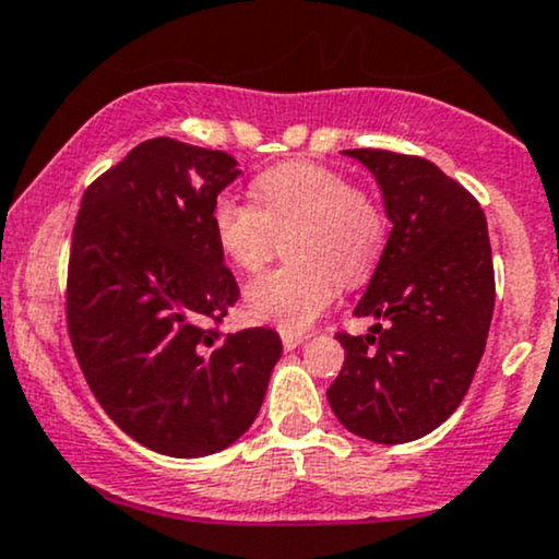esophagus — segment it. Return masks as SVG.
<instances>
[{"mask_svg": "<svg viewBox=\"0 0 559 559\" xmlns=\"http://www.w3.org/2000/svg\"><path fill=\"white\" fill-rule=\"evenodd\" d=\"M305 333H281V342H284V349H297V346L305 342Z\"/></svg>", "mask_w": 559, "mask_h": 559, "instance_id": "esophagus-1", "label": "esophagus"}]
</instances>
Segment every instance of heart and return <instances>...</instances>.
Returning <instances> with one entry per match:
<instances>
[{
	"mask_svg": "<svg viewBox=\"0 0 559 559\" xmlns=\"http://www.w3.org/2000/svg\"><path fill=\"white\" fill-rule=\"evenodd\" d=\"M254 202L221 194L213 207L215 239L241 271H260L286 236L281 267L243 288L252 320L281 331H305L338 297L342 281L357 286L386 247V210L373 191L352 186L342 170L284 163L260 173Z\"/></svg>",
	"mask_w": 559,
	"mask_h": 559,
	"instance_id": "heart-1",
	"label": "heart"
}]
</instances>
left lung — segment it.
<instances>
[{"label": "left lung", "instance_id": "1", "mask_svg": "<svg viewBox=\"0 0 559 559\" xmlns=\"http://www.w3.org/2000/svg\"><path fill=\"white\" fill-rule=\"evenodd\" d=\"M376 176L391 234L357 318L336 333L344 368L325 391L346 431L404 444L439 428L471 389L493 312V265L478 199L431 159L344 150Z\"/></svg>", "mask_w": 559, "mask_h": 559}]
</instances>
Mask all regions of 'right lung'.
<instances>
[{"mask_svg":"<svg viewBox=\"0 0 559 559\" xmlns=\"http://www.w3.org/2000/svg\"><path fill=\"white\" fill-rule=\"evenodd\" d=\"M239 173L226 152L150 139L83 191L73 226L70 344L102 409L168 457L234 444L284 349L273 329L210 325L239 299L213 228Z\"/></svg>","mask_w":559,"mask_h":559,"instance_id":"right-lung-1","label":"right lung"}]
</instances>
